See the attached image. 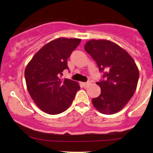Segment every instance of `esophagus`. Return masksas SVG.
<instances>
[{"label":"esophagus","instance_id":"1","mask_svg":"<svg viewBox=\"0 0 153 153\" xmlns=\"http://www.w3.org/2000/svg\"><path fill=\"white\" fill-rule=\"evenodd\" d=\"M82 85H83L84 88H87L88 86L89 85L91 84L90 82H82Z\"/></svg>","mask_w":153,"mask_h":153}]
</instances>
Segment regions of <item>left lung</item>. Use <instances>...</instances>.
<instances>
[{"label":"left lung","instance_id":"1","mask_svg":"<svg viewBox=\"0 0 153 153\" xmlns=\"http://www.w3.org/2000/svg\"><path fill=\"white\" fill-rule=\"evenodd\" d=\"M84 49L96 62L103 78L96 84L101 88L99 97L92 103L99 112L113 114L122 110L136 91L139 71L136 63L126 50L106 39H91Z\"/></svg>","mask_w":153,"mask_h":153}]
</instances>
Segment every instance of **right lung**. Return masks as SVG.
I'll return each mask as SVG.
<instances>
[{
	"instance_id": "right-lung-1",
	"label": "right lung",
	"mask_w": 153,
	"mask_h": 153,
	"mask_svg": "<svg viewBox=\"0 0 153 153\" xmlns=\"http://www.w3.org/2000/svg\"><path fill=\"white\" fill-rule=\"evenodd\" d=\"M80 39L58 38L46 44L28 63L24 75L31 99L42 111L49 114H58L71 105L78 82L61 79L68 69V58L78 46Z\"/></svg>"
}]
</instances>
